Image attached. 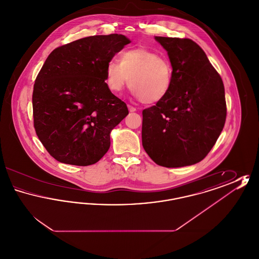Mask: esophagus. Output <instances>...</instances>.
Instances as JSON below:
<instances>
[{
    "instance_id": "34e87169",
    "label": "esophagus",
    "mask_w": 259,
    "mask_h": 259,
    "mask_svg": "<svg viewBox=\"0 0 259 259\" xmlns=\"http://www.w3.org/2000/svg\"><path fill=\"white\" fill-rule=\"evenodd\" d=\"M128 110H129L130 112H134V111H136V108H134V107L131 106V105H128Z\"/></svg>"
}]
</instances>
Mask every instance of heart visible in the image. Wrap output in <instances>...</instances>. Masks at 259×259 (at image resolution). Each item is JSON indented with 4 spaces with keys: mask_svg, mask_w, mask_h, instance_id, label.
Segmentation results:
<instances>
[{
    "mask_svg": "<svg viewBox=\"0 0 259 259\" xmlns=\"http://www.w3.org/2000/svg\"><path fill=\"white\" fill-rule=\"evenodd\" d=\"M172 76L174 70L168 58L139 48L122 52L119 62H109L105 81L113 93L120 92L125 85L130 84L134 96L143 103L156 104L170 92Z\"/></svg>",
    "mask_w": 259,
    "mask_h": 259,
    "instance_id": "1",
    "label": "heart"
}]
</instances>
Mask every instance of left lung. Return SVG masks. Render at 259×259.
Instances as JSON below:
<instances>
[{
	"label": "left lung",
	"mask_w": 259,
	"mask_h": 259,
	"mask_svg": "<svg viewBox=\"0 0 259 259\" xmlns=\"http://www.w3.org/2000/svg\"><path fill=\"white\" fill-rule=\"evenodd\" d=\"M154 38L167 51L174 76L168 95L143 111V147L160 166H190L207 156L222 133L226 118L224 85L196 42Z\"/></svg>",
	"instance_id": "8db88e82"
}]
</instances>
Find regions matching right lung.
I'll return each mask as SVG.
<instances>
[{"label":"right lung","mask_w":259,"mask_h":259,"mask_svg":"<svg viewBox=\"0 0 259 259\" xmlns=\"http://www.w3.org/2000/svg\"><path fill=\"white\" fill-rule=\"evenodd\" d=\"M129 42L118 34L82 37L47 58L34 84L33 115L39 141L56 160L88 166L109 150L111 130L129 112L107 87L106 69Z\"/></svg>","instance_id":"add662e5"}]
</instances>
